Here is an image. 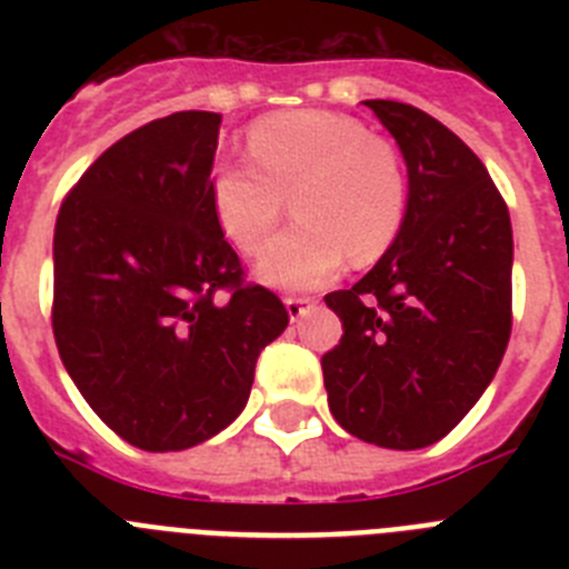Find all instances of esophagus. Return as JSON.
Returning <instances> with one entry per match:
<instances>
[{
  "label": "esophagus",
  "mask_w": 569,
  "mask_h": 569,
  "mask_svg": "<svg viewBox=\"0 0 569 569\" xmlns=\"http://www.w3.org/2000/svg\"><path fill=\"white\" fill-rule=\"evenodd\" d=\"M313 301L316 299H310V296H288V299H284V308H288L290 321L301 319V316L308 313V310L313 308Z\"/></svg>",
  "instance_id": "1"
}]
</instances>
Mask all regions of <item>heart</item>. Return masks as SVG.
I'll return each mask as SVG.
<instances>
[{"instance_id": "b5f03b06", "label": "heart", "mask_w": 569, "mask_h": 569, "mask_svg": "<svg viewBox=\"0 0 569 569\" xmlns=\"http://www.w3.org/2000/svg\"><path fill=\"white\" fill-rule=\"evenodd\" d=\"M250 159H224L210 173L216 224L241 253H259L290 208L296 222L259 259L273 288H316L345 259L370 264L405 228L407 170L396 144L333 110H288L248 130Z\"/></svg>"}]
</instances>
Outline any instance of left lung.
Listing matches in <instances>:
<instances>
[{"mask_svg":"<svg viewBox=\"0 0 569 569\" xmlns=\"http://www.w3.org/2000/svg\"><path fill=\"white\" fill-rule=\"evenodd\" d=\"M399 142L410 179L405 228L350 290L321 356L333 419L356 439L419 450L481 399L512 328V228L481 159L425 110L365 102Z\"/></svg>","mask_w":569,"mask_h":569,"instance_id":"8db88e82","label":"left lung"}]
</instances>
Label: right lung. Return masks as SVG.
<instances>
[{
	"mask_svg": "<svg viewBox=\"0 0 569 569\" xmlns=\"http://www.w3.org/2000/svg\"><path fill=\"white\" fill-rule=\"evenodd\" d=\"M222 116L182 110L110 144L64 196L53 339L93 413L133 447L202 445L248 405L259 353L288 328L210 210Z\"/></svg>",
	"mask_w": 569,
	"mask_h": 569,
	"instance_id": "right-lung-1",
	"label": "right lung"
}]
</instances>
